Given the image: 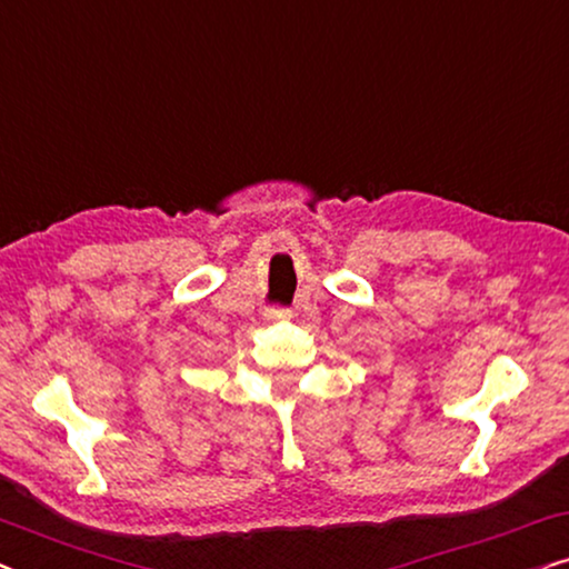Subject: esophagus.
Here are the masks:
<instances>
[{"label":"esophagus","instance_id":"1","mask_svg":"<svg viewBox=\"0 0 569 569\" xmlns=\"http://www.w3.org/2000/svg\"><path fill=\"white\" fill-rule=\"evenodd\" d=\"M263 318H267V321H290L292 313L284 308H267L263 310Z\"/></svg>","mask_w":569,"mask_h":569}]
</instances>
